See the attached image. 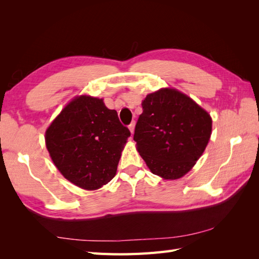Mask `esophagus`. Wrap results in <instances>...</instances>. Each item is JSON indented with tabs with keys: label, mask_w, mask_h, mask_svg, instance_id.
<instances>
[{
	"label": "esophagus",
	"mask_w": 259,
	"mask_h": 259,
	"mask_svg": "<svg viewBox=\"0 0 259 259\" xmlns=\"http://www.w3.org/2000/svg\"><path fill=\"white\" fill-rule=\"evenodd\" d=\"M135 125H136V122L134 121V122H131L130 124H129V129H130V131H131V134L134 135V133H135Z\"/></svg>",
	"instance_id": "obj_1"
}]
</instances>
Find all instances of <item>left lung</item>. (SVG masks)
Returning <instances> with one entry per match:
<instances>
[{"label":"left lung","instance_id":"obj_1","mask_svg":"<svg viewBox=\"0 0 259 259\" xmlns=\"http://www.w3.org/2000/svg\"><path fill=\"white\" fill-rule=\"evenodd\" d=\"M134 140L152 174L178 179L195 166L211 135L206 110L176 89L150 93L141 103Z\"/></svg>","mask_w":259,"mask_h":259}]
</instances>
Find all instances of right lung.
Listing matches in <instances>:
<instances>
[{"instance_id": "obj_1", "label": "right lung", "mask_w": 259, "mask_h": 259, "mask_svg": "<svg viewBox=\"0 0 259 259\" xmlns=\"http://www.w3.org/2000/svg\"><path fill=\"white\" fill-rule=\"evenodd\" d=\"M130 131L115 110L108 109L102 99L80 96L47 129L46 145L65 179L96 190L115 176Z\"/></svg>"}]
</instances>
